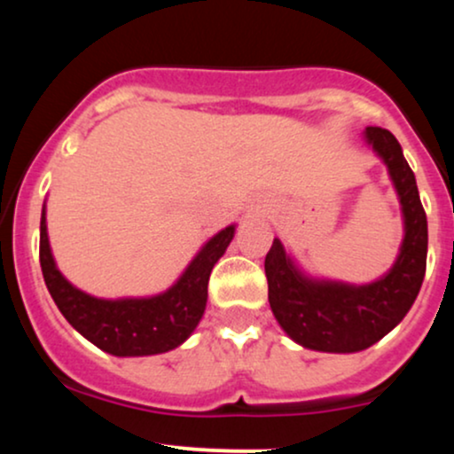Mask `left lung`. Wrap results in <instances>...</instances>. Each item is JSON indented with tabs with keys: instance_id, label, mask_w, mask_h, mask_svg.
Segmentation results:
<instances>
[{
	"instance_id": "left-lung-1",
	"label": "left lung",
	"mask_w": 454,
	"mask_h": 454,
	"mask_svg": "<svg viewBox=\"0 0 454 454\" xmlns=\"http://www.w3.org/2000/svg\"><path fill=\"white\" fill-rule=\"evenodd\" d=\"M363 140L387 166L401 205L403 239L393 267L369 284L314 278L273 239L264 260L270 311L286 335L307 350H367L403 320L425 279L427 215L414 173L388 129L364 128Z\"/></svg>"
}]
</instances>
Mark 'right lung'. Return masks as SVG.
<instances>
[{
    "instance_id": "right-lung-1",
    "label": "right lung",
    "mask_w": 454,
    "mask_h": 454,
    "mask_svg": "<svg viewBox=\"0 0 454 454\" xmlns=\"http://www.w3.org/2000/svg\"><path fill=\"white\" fill-rule=\"evenodd\" d=\"M237 223L202 245L184 273L164 293L100 299L76 288L57 269L46 232V202L40 217V267L55 305L85 340L113 356H153L175 350L194 333L207 307V286L215 262L234 239Z\"/></svg>"
}]
</instances>
